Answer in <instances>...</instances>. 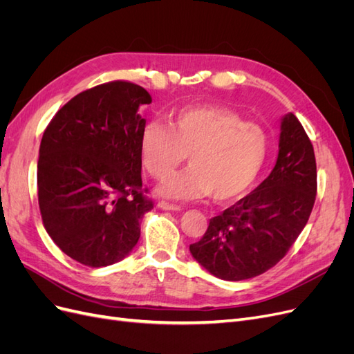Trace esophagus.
<instances>
[{"label": "esophagus", "instance_id": "1", "mask_svg": "<svg viewBox=\"0 0 354 354\" xmlns=\"http://www.w3.org/2000/svg\"><path fill=\"white\" fill-rule=\"evenodd\" d=\"M158 208L164 209V211H180L181 209L178 205H173V203H168V202H164V201L158 202Z\"/></svg>", "mask_w": 354, "mask_h": 354}]
</instances>
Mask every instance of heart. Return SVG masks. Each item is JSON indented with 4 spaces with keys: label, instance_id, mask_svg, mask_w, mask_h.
<instances>
[{
    "label": "heart",
    "instance_id": "1",
    "mask_svg": "<svg viewBox=\"0 0 354 354\" xmlns=\"http://www.w3.org/2000/svg\"><path fill=\"white\" fill-rule=\"evenodd\" d=\"M267 152L269 138L261 127L211 104L185 106L169 115L168 127L152 121L140 136L143 165L156 180L172 174L189 153L191 165L156 187L159 196L180 202L211 194L218 202L241 198L260 176Z\"/></svg>",
    "mask_w": 354,
    "mask_h": 354
}]
</instances>
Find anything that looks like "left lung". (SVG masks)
Returning <instances> with one entry per match:
<instances>
[{"mask_svg":"<svg viewBox=\"0 0 354 354\" xmlns=\"http://www.w3.org/2000/svg\"><path fill=\"white\" fill-rule=\"evenodd\" d=\"M313 145L294 113L281 120L279 153L260 186L209 220L190 254L223 281H245L279 263L303 232L316 199Z\"/></svg>","mask_w":354,"mask_h":354,"instance_id":"left-lung-1","label":"left lung"}]
</instances>
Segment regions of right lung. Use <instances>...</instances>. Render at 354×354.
<instances>
[{"instance_id":"add662e5","label":"right lung","mask_w":354,"mask_h":354,"mask_svg":"<svg viewBox=\"0 0 354 354\" xmlns=\"http://www.w3.org/2000/svg\"><path fill=\"white\" fill-rule=\"evenodd\" d=\"M152 97L113 81L75 95L46 128L38 158V203L50 238L84 266H111L133 251L153 208L143 194L138 113Z\"/></svg>"}]
</instances>
